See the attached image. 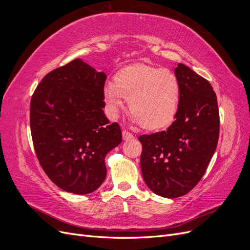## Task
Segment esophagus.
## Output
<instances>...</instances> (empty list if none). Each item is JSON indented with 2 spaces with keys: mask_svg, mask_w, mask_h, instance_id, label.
Listing matches in <instances>:
<instances>
[{
  "mask_svg": "<svg viewBox=\"0 0 250 250\" xmlns=\"http://www.w3.org/2000/svg\"><path fill=\"white\" fill-rule=\"evenodd\" d=\"M122 135H123V140H125V141L132 140L134 138V135L132 133H130L129 131H127V130H123Z\"/></svg>",
  "mask_w": 250,
  "mask_h": 250,
  "instance_id": "esophagus-1",
  "label": "esophagus"
}]
</instances>
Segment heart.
I'll return each mask as SVG.
<instances>
[{"label": "heart", "instance_id": "1", "mask_svg": "<svg viewBox=\"0 0 250 250\" xmlns=\"http://www.w3.org/2000/svg\"><path fill=\"white\" fill-rule=\"evenodd\" d=\"M180 83L169 70L147 64H134L120 70L103 88L108 116L116 119L124 98L133 122L148 130L168 126L175 118L180 102Z\"/></svg>", "mask_w": 250, "mask_h": 250}]
</instances>
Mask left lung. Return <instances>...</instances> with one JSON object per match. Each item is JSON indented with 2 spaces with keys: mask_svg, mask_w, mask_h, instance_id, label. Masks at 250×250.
Here are the masks:
<instances>
[{
  "mask_svg": "<svg viewBox=\"0 0 250 250\" xmlns=\"http://www.w3.org/2000/svg\"><path fill=\"white\" fill-rule=\"evenodd\" d=\"M181 94L175 121L167 130L143 134L141 169L156 195L177 198L196 187L217 148L219 109L210 83L190 67H175Z\"/></svg>",
  "mask_w": 250,
  "mask_h": 250,
  "instance_id": "1",
  "label": "left lung"
}]
</instances>
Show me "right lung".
I'll use <instances>...</instances> for the list:
<instances>
[{"label": "right lung", "mask_w": 250, "mask_h": 250, "mask_svg": "<svg viewBox=\"0 0 250 250\" xmlns=\"http://www.w3.org/2000/svg\"><path fill=\"white\" fill-rule=\"evenodd\" d=\"M106 75L81 59L51 71L30 103L33 146L42 170L62 190L92 193L106 177L105 156L122 142L103 107Z\"/></svg>", "instance_id": "1"}]
</instances>
